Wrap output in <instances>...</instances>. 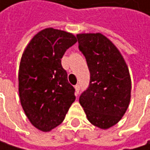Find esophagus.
Here are the masks:
<instances>
[{
  "label": "esophagus",
  "instance_id": "1",
  "mask_svg": "<svg viewBox=\"0 0 150 150\" xmlns=\"http://www.w3.org/2000/svg\"><path fill=\"white\" fill-rule=\"evenodd\" d=\"M74 89H76V94L77 95L79 93V90H80V85L79 84H76L74 86Z\"/></svg>",
  "mask_w": 150,
  "mask_h": 150
}]
</instances>
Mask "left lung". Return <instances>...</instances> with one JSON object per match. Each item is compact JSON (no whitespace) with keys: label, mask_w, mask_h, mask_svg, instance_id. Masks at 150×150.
<instances>
[{"label":"left lung","mask_w":150,"mask_h":150,"mask_svg":"<svg viewBox=\"0 0 150 150\" xmlns=\"http://www.w3.org/2000/svg\"><path fill=\"white\" fill-rule=\"evenodd\" d=\"M76 38L90 71L89 86L79 103L93 125L109 129L120 122L129 104L128 67L118 48L103 34L83 33Z\"/></svg>","instance_id":"left-lung-1"}]
</instances>
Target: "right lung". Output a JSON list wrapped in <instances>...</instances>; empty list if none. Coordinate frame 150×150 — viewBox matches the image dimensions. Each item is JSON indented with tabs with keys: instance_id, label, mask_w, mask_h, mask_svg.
<instances>
[{
	"instance_id": "1",
	"label": "right lung",
	"mask_w": 150,
	"mask_h": 150,
	"mask_svg": "<svg viewBox=\"0 0 150 150\" xmlns=\"http://www.w3.org/2000/svg\"><path fill=\"white\" fill-rule=\"evenodd\" d=\"M76 41L71 33L47 28L33 37L22 54L20 100L26 116L39 130L50 131L61 124L76 100L61 58Z\"/></svg>"
}]
</instances>
